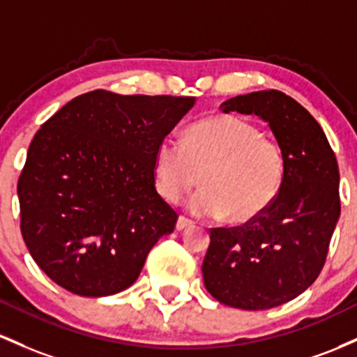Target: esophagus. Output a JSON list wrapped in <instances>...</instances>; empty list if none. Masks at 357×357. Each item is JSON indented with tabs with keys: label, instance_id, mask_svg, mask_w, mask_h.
Listing matches in <instances>:
<instances>
[{
	"label": "esophagus",
	"instance_id": "obj_1",
	"mask_svg": "<svg viewBox=\"0 0 357 357\" xmlns=\"http://www.w3.org/2000/svg\"><path fill=\"white\" fill-rule=\"evenodd\" d=\"M192 224H194V222H192L190 219H187V218H183V215H180L178 221H177V229L178 231H183V229H187V227H190Z\"/></svg>",
	"mask_w": 357,
	"mask_h": 357
}]
</instances>
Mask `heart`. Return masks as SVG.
Instances as JSON below:
<instances>
[{"label": "heart", "instance_id": "1", "mask_svg": "<svg viewBox=\"0 0 357 357\" xmlns=\"http://www.w3.org/2000/svg\"><path fill=\"white\" fill-rule=\"evenodd\" d=\"M285 157L275 138L238 116H212L187 130L183 142L165 136L153 157L158 194L177 204L197 183L204 189L187 202L199 218L248 222L263 214L285 182Z\"/></svg>", "mask_w": 357, "mask_h": 357}]
</instances>
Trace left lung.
Here are the masks:
<instances>
[{
  "mask_svg": "<svg viewBox=\"0 0 357 357\" xmlns=\"http://www.w3.org/2000/svg\"><path fill=\"white\" fill-rule=\"evenodd\" d=\"M219 109L266 121L287 172L263 214L243 226L211 229L204 285L224 305L266 310L297 298L322 271L340 215L337 160L314 116L283 92L236 96Z\"/></svg>",
  "mask_w": 357,
  "mask_h": 357,
  "instance_id": "obj_1",
  "label": "left lung"
}]
</instances>
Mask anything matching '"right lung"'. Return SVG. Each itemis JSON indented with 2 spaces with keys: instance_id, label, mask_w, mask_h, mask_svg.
<instances>
[{
  "instance_id": "1",
  "label": "right lung",
  "mask_w": 357,
  "mask_h": 357,
  "mask_svg": "<svg viewBox=\"0 0 357 357\" xmlns=\"http://www.w3.org/2000/svg\"><path fill=\"white\" fill-rule=\"evenodd\" d=\"M194 104L98 89L43 123L18 180L20 227L57 285L81 297L119 294L174 232L178 215L155 189L153 157Z\"/></svg>"
}]
</instances>
